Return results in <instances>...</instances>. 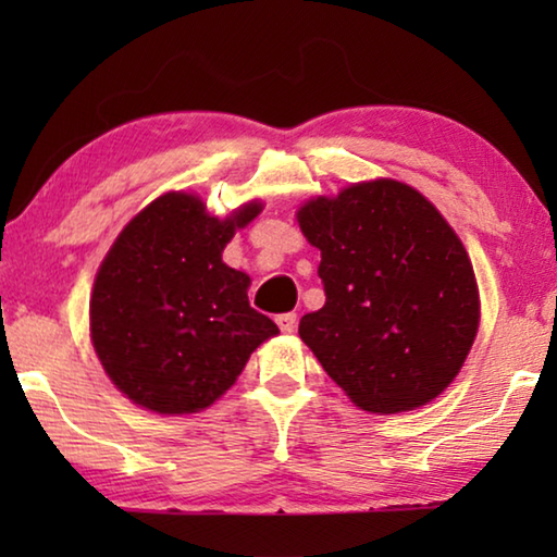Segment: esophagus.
<instances>
[{
  "instance_id": "obj_1",
  "label": "esophagus",
  "mask_w": 557,
  "mask_h": 557,
  "mask_svg": "<svg viewBox=\"0 0 557 557\" xmlns=\"http://www.w3.org/2000/svg\"><path fill=\"white\" fill-rule=\"evenodd\" d=\"M277 326H280L285 334H295V329H297V314H295V312L280 314V317H277Z\"/></svg>"
}]
</instances>
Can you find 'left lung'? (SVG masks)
I'll return each mask as SVG.
<instances>
[{
  "instance_id": "obj_1",
  "label": "left lung",
  "mask_w": 557,
  "mask_h": 557,
  "mask_svg": "<svg viewBox=\"0 0 557 557\" xmlns=\"http://www.w3.org/2000/svg\"><path fill=\"white\" fill-rule=\"evenodd\" d=\"M322 250L326 301L299 336L366 412L428 405L455 381L479 329L471 260L442 213L395 178L351 184L297 211Z\"/></svg>"
}]
</instances>
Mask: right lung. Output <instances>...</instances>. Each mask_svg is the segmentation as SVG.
<instances>
[{"instance_id": "obj_1", "label": "right lung", "mask_w": 557, "mask_h": 557, "mask_svg": "<svg viewBox=\"0 0 557 557\" xmlns=\"http://www.w3.org/2000/svg\"><path fill=\"white\" fill-rule=\"evenodd\" d=\"M250 201L215 219L194 194L169 191L132 219L102 260L90 295V338L127 398L159 414L209 408L250 354L280 334L248 301L250 277L223 262Z\"/></svg>"}]
</instances>
